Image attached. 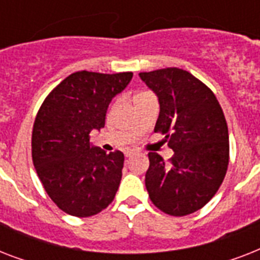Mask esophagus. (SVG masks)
Listing matches in <instances>:
<instances>
[{
	"label": "esophagus",
	"mask_w": 260,
	"mask_h": 260,
	"mask_svg": "<svg viewBox=\"0 0 260 260\" xmlns=\"http://www.w3.org/2000/svg\"><path fill=\"white\" fill-rule=\"evenodd\" d=\"M134 154H135V152L132 150H126L125 151V156H126V158H131V156H132V155H134Z\"/></svg>",
	"instance_id": "obj_1"
}]
</instances>
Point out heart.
I'll return each instance as SVG.
<instances>
[{
  "mask_svg": "<svg viewBox=\"0 0 260 260\" xmlns=\"http://www.w3.org/2000/svg\"><path fill=\"white\" fill-rule=\"evenodd\" d=\"M143 94H146V93H139V94H136L135 97H139V95H143Z\"/></svg>",
  "mask_w": 260,
  "mask_h": 260,
  "instance_id": "obj_1",
  "label": "heart"
}]
</instances>
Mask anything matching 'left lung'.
<instances>
[{
	"label": "left lung",
	"instance_id": "8db88e82",
	"mask_svg": "<svg viewBox=\"0 0 260 260\" xmlns=\"http://www.w3.org/2000/svg\"><path fill=\"white\" fill-rule=\"evenodd\" d=\"M158 95L155 132L174 151L169 163L150 152L146 187L151 201L170 216H186L205 206L221 186L230 163L228 126L213 91L189 71L167 67L140 73Z\"/></svg>",
	"mask_w": 260,
	"mask_h": 260
}]
</instances>
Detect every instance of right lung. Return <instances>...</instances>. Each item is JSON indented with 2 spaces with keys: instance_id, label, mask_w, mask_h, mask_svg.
<instances>
[{
  "instance_id": "right-lung-1",
  "label": "right lung",
  "mask_w": 260,
  "mask_h": 260,
  "mask_svg": "<svg viewBox=\"0 0 260 260\" xmlns=\"http://www.w3.org/2000/svg\"><path fill=\"white\" fill-rule=\"evenodd\" d=\"M132 73L77 71L40 106L32 131V160L43 187L59 209L75 217L100 213L113 201L124 154L90 144V132L105 125L108 106Z\"/></svg>"
}]
</instances>
